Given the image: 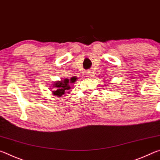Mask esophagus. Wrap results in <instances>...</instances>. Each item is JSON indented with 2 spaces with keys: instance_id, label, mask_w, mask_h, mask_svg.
<instances>
[{
  "instance_id": "1",
  "label": "esophagus",
  "mask_w": 160,
  "mask_h": 160,
  "mask_svg": "<svg viewBox=\"0 0 160 160\" xmlns=\"http://www.w3.org/2000/svg\"><path fill=\"white\" fill-rule=\"evenodd\" d=\"M91 70H87L86 72V77H91Z\"/></svg>"
}]
</instances>
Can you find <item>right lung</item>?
<instances>
[{
    "instance_id": "obj_1",
    "label": "right lung",
    "mask_w": 160,
    "mask_h": 160,
    "mask_svg": "<svg viewBox=\"0 0 160 160\" xmlns=\"http://www.w3.org/2000/svg\"><path fill=\"white\" fill-rule=\"evenodd\" d=\"M77 77H73L70 78H64V80L54 82L52 86V88H54V90L52 91V95L57 97H61L62 96L64 95L65 93H69V89L72 88L71 86H73L72 83L77 82ZM52 88H50V89H52Z\"/></svg>"
}]
</instances>
